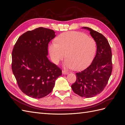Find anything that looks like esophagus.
Returning a JSON list of instances; mask_svg holds the SVG:
<instances>
[{"instance_id": "obj_1", "label": "esophagus", "mask_w": 125, "mask_h": 125, "mask_svg": "<svg viewBox=\"0 0 125 125\" xmlns=\"http://www.w3.org/2000/svg\"><path fill=\"white\" fill-rule=\"evenodd\" d=\"M62 74H68V72H67V71H66V70H62Z\"/></svg>"}]
</instances>
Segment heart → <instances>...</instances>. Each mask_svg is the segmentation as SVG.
<instances>
[{
    "label": "heart",
    "mask_w": 125,
    "mask_h": 125,
    "mask_svg": "<svg viewBox=\"0 0 125 125\" xmlns=\"http://www.w3.org/2000/svg\"><path fill=\"white\" fill-rule=\"evenodd\" d=\"M48 46L51 58L56 65L65 57L64 66L67 68L79 70L91 62L96 51V43L92 37L77 31L60 34ZM66 53H65V52Z\"/></svg>",
    "instance_id": "b5f03b06"
}]
</instances>
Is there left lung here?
<instances>
[{"mask_svg": "<svg viewBox=\"0 0 125 125\" xmlns=\"http://www.w3.org/2000/svg\"><path fill=\"white\" fill-rule=\"evenodd\" d=\"M96 43V54L91 64L85 70L76 73L77 80L71 88L81 97H92L102 92L106 85L112 71V51L105 37L88 27Z\"/></svg>", "mask_w": 125, "mask_h": 125, "instance_id": "1", "label": "left lung"}]
</instances>
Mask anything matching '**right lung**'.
I'll use <instances>...</instances> for the list:
<instances>
[{
  "mask_svg": "<svg viewBox=\"0 0 125 125\" xmlns=\"http://www.w3.org/2000/svg\"><path fill=\"white\" fill-rule=\"evenodd\" d=\"M54 30L39 28L23 34L12 52V70L20 90L26 95L41 99L50 94L62 71L47 57Z\"/></svg>",
  "mask_w": 125,
  "mask_h": 125,
  "instance_id": "1",
  "label": "right lung"
}]
</instances>
